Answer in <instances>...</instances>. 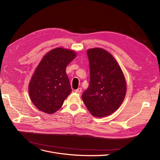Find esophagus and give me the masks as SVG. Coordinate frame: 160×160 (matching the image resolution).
Masks as SVG:
<instances>
[{
	"label": "esophagus",
	"instance_id": "34e87169",
	"mask_svg": "<svg viewBox=\"0 0 160 160\" xmlns=\"http://www.w3.org/2000/svg\"><path fill=\"white\" fill-rule=\"evenodd\" d=\"M75 92L77 93H80L82 92V88H78L77 89L75 90Z\"/></svg>",
	"mask_w": 160,
	"mask_h": 160
}]
</instances>
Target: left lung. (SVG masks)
Here are the masks:
<instances>
[{"mask_svg":"<svg viewBox=\"0 0 160 160\" xmlns=\"http://www.w3.org/2000/svg\"><path fill=\"white\" fill-rule=\"evenodd\" d=\"M90 82L82 98L93 116L102 118L114 112L126 94V82L122 69L109 52L97 48L87 51Z\"/></svg>","mask_w":160,"mask_h":160,"instance_id":"obj_1","label":"left lung"}]
</instances>
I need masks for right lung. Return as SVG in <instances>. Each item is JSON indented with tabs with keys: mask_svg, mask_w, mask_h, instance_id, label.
I'll return each instance as SVG.
<instances>
[{
	"mask_svg": "<svg viewBox=\"0 0 160 160\" xmlns=\"http://www.w3.org/2000/svg\"><path fill=\"white\" fill-rule=\"evenodd\" d=\"M76 55L72 50L57 48L41 60L29 85L31 100L38 110L53 114L63 105L72 92L66 67Z\"/></svg>",
	"mask_w": 160,
	"mask_h": 160,
	"instance_id": "obj_1",
	"label": "right lung"
}]
</instances>
